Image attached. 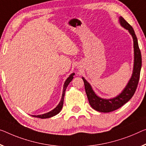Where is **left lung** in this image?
Wrapping results in <instances>:
<instances>
[{
    "instance_id": "8db88e82",
    "label": "left lung",
    "mask_w": 146,
    "mask_h": 146,
    "mask_svg": "<svg viewBox=\"0 0 146 146\" xmlns=\"http://www.w3.org/2000/svg\"><path fill=\"white\" fill-rule=\"evenodd\" d=\"M119 23L121 26L129 31L133 39L134 47V66L133 74L131 79L129 80L126 87L115 97L111 98H102L98 96L93 91L89 83L82 77L85 85V89L88 98V100L91 106L95 110L108 113L113 111L123 106L133 97L137 88L138 84L140 79L141 67H142V55L139 49L137 37L134 33V29L125 21L123 17H119Z\"/></svg>"
}]
</instances>
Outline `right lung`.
I'll use <instances>...</instances> for the list:
<instances>
[{"mask_svg": "<svg viewBox=\"0 0 146 146\" xmlns=\"http://www.w3.org/2000/svg\"><path fill=\"white\" fill-rule=\"evenodd\" d=\"M75 74L72 73L69 76V77L66 80L65 82H64V86H63V90H62V97L61 99H60V101L59 103V104L56 106L54 109L48 112V113L41 114V115H32L33 117H38V118H41V119H46V118H50L53 117V116H55L59 113L62 108V106H63V102H64V94H65V91L66 89V87H68V84H70L72 79L74 78V76Z\"/></svg>", "mask_w": 146, "mask_h": 146, "instance_id": "add662e5", "label": "right lung"}]
</instances>
